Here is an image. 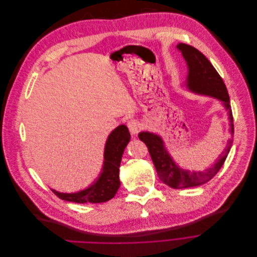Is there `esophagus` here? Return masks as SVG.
I'll return each mask as SVG.
<instances>
[{"label":"esophagus","mask_w":257,"mask_h":257,"mask_svg":"<svg viewBox=\"0 0 257 257\" xmlns=\"http://www.w3.org/2000/svg\"><path fill=\"white\" fill-rule=\"evenodd\" d=\"M127 127H128L132 135H137L142 126H141V123H140L139 120L131 119V120L127 121Z\"/></svg>","instance_id":"34e87169"}]
</instances>
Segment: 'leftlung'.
Returning a JSON list of instances; mask_svg holds the SVG:
<instances>
[{"instance_id": "obj_1", "label": "left lung", "mask_w": 257, "mask_h": 257, "mask_svg": "<svg viewBox=\"0 0 257 257\" xmlns=\"http://www.w3.org/2000/svg\"><path fill=\"white\" fill-rule=\"evenodd\" d=\"M177 48L182 53L188 66L187 87L195 93L210 95L224 102L225 107L229 110L231 134L233 135L234 124L232 110L229 105L230 98L222 77L211 62L195 47L185 43H178ZM139 139L146 144L160 180L176 189L197 186L210 181L222 168L232 147V140H230L220 159L212 168L204 172H191L176 166L165 150L163 141L159 136L149 132H142L139 134Z\"/></svg>"}]
</instances>
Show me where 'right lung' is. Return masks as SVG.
<instances>
[{
	"mask_svg": "<svg viewBox=\"0 0 257 257\" xmlns=\"http://www.w3.org/2000/svg\"><path fill=\"white\" fill-rule=\"evenodd\" d=\"M131 135L125 125L117 126L108 137L104 150V164L98 180L89 188L76 193L53 192L61 199L77 203H99L111 199L120 185L119 166L123 151L130 142Z\"/></svg>",
	"mask_w": 257,
	"mask_h": 257,
	"instance_id": "add662e5",
	"label": "right lung"
}]
</instances>
